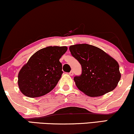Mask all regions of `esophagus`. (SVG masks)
<instances>
[{
	"instance_id": "1",
	"label": "esophagus",
	"mask_w": 134,
	"mask_h": 134,
	"mask_svg": "<svg viewBox=\"0 0 134 134\" xmlns=\"http://www.w3.org/2000/svg\"><path fill=\"white\" fill-rule=\"evenodd\" d=\"M69 75H70V76H73V75H74L73 71H71L69 72Z\"/></svg>"
}]
</instances>
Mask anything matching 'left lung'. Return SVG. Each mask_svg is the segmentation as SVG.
I'll return each instance as SVG.
<instances>
[{
	"label": "left lung",
	"mask_w": 134,
	"mask_h": 134,
	"mask_svg": "<svg viewBox=\"0 0 134 134\" xmlns=\"http://www.w3.org/2000/svg\"><path fill=\"white\" fill-rule=\"evenodd\" d=\"M70 51L81 65V75L74 77L80 91L89 96L97 97L116 87L121 75L118 63L113 58L88 44L71 45Z\"/></svg>",
	"instance_id": "8db88e82"
}]
</instances>
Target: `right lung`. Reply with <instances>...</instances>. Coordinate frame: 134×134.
I'll use <instances>...</instances> for the list:
<instances>
[{
    "mask_svg": "<svg viewBox=\"0 0 134 134\" xmlns=\"http://www.w3.org/2000/svg\"><path fill=\"white\" fill-rule=\"evenodd\" d=\"M67 49L66 47H47L33 54L19 73L20 91L27 97H37L53 90L63 72L59 59Z\"/></svg>",
    "mask_w": 134,
    "mask_h": 134,
    "instance_id": "add662e5",
    "label": "right lung"
}]
</instances>
